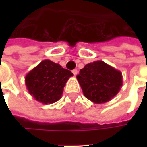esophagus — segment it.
I'll return each mask as SVG.
<instances>
[{
    "mask_svg": "<svg viewBox=\"0 0 147 147\" xmlns=\"http://www.w3.org/2000/svg\"><path fill=\"white\" fill-rule=\"evenodd\" d=\"M73 74H74V76H76L77 74H78V70H77V69H74V70H73Z\"/></svg>",
    "mask_w": 147,
    "mask_h": 147,
    "instance_id": "34e87169",
    "label": "esophagus"
}]
</instances>
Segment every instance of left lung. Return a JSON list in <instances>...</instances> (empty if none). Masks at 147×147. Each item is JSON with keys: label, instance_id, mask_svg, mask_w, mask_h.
Masks as SVG:
<instances>
[{"label": "left lung", "instance_id": "obj_1", "mask_svg": "<svg viewBox=\"0 0 147 147\" xmlns=\"http://www.w3.org/2000/svg\"><path fill=\"white\" fill-rule=\"evenodd\" d=\"M77 79L85 97L96 104L110 101L123 85L121 72L101 60L85 65Z\"/></svg>", "mask_w": 147, "mask_h": 147}]
</instances>
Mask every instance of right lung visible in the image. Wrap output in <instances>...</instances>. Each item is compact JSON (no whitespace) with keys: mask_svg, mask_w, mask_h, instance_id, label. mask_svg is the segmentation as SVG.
Returning a JSON list of instances; mask_svg holds the SVG:
<instances>
[{"mask_svg":"<svg viewBox=\"0 0 147 147\" xmlns=\"http://www.w3.org/2000/svg\"><path fill=\"white\" fill-rule=\"evenodd\" d=\"M74 75L50 59L42 60L25 76L29 94L42 104H52L59 100L69 78Z\"/></svg>","mask_w":147,"mask_h":147,"instance_id":"obj_1","label":"right lung"}]
</instances>
